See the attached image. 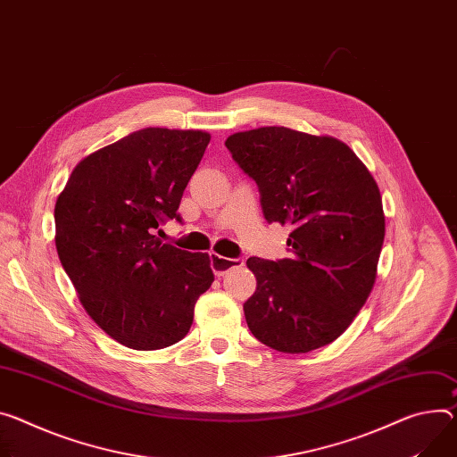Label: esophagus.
<instances>
[{"instance_id":"34e87169","label":"esophagus","mask_w":457,"mask_h":457,"mask_svg":"<svg viewBox=\"0 0 457 457\" xmlns=\"http://www.w3.org/2000/svg\"><path fill=\"white\" fill-rule=\"evenodd\" d=\"M210 261H212V268L215 271L217 277H224L229 270L233 268H242L244 266V259H228L217 253H210Z\"/></svg>"}]
</instances>
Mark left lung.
Instances as JSON below:
<instances>
[{"label":"left lung","instance_id":"left-lung-1","mask_svg":"<svg viewBox=\"0 0 457 457\" xmlns=\"http://www.w3.org/2000/svg\"><path fill=\"white\" fill-rule=\"evenodd\" d=\"M255 180L264 219L289 224V259H247L257 277L245 322L266 346L306 353L336 341L366 303L385 240L379 187L343 142L287 128L226 140Z\"/></svg>","mask_w":457,"mask_h":457}]
</instances>
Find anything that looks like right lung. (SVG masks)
I'll return each mask as SVG.
<instances>
[{"label": "right lung", "instance_id": "right-lung-1", "mask_svg": "<svg viewBox=\"0 0 457 457\" xmlns=\"http://www.w3.org/2000/svg\"><path fill=\"white\" fill-rule=\"evenodd\" d=\"M202 131L145 128L86 156L54 207L56 250L91 319L120 345L160 350L184 339L215 280L210 255L163 244L210 144Z\"/></svg>", "mask_w": 457, "mask_h": 457}]
</instances>
